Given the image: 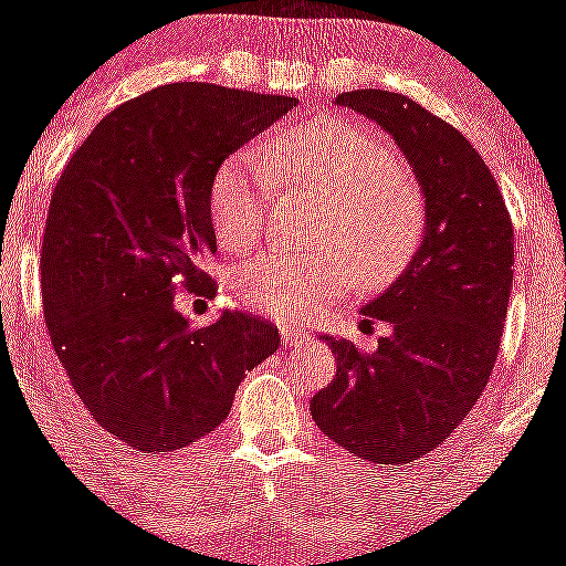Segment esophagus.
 <instances>
[{
	"mask_svg": "<svg viewBox=\"0 0 566 566\" xmlns=\"http://www.w3.org/2000/svg\"><path fill=\"white\" fill-rule=\"evenodd\" d=\"M308 333L306 331H282V342L287 349H301L303 344H308Z\"/></svg>",
	"mask_w": 566,
	"mask_h": 566,
	"instance_id": "1",
	"label": "esophagus"
}]
</instances>
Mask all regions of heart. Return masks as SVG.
I'll return each mask as SVG.
<instances>
[{
    "instance_id": "heart-1",
    "label": "heart",
    "mask_w": 566,
    "mask_h": 566,
    "mask_svg": "<svg viewBox=\"0 0 566 566\" xmlns=\"http://www.w3.org/2000/svg\"><path fill=\"white\" fill-rule=\"evenodd\" d=\"M279 184L317 195L312 247L317 254H268L238 268L235 298L273 319L314 317L353 282L382 287L420 247L426 200L382 140L347 122H314L263 143ZM273 176L252 159L222 163L211 181V222L219 247L247 252L265 228Z\"/></svg>"
}]
</instances>
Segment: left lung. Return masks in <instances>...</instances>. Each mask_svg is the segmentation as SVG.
<instances>
[{
	"label": "left lung",
	"mask_w": 566,
	"mask_h": 566,
	"mask_svg": "<svg viewBox=\"0 0 566 566\" xmlns=\"http://www.w3.org/2000/svg\"><path fill=\"white\" fill-rule=\"evenodd\" d=\"M377 122L401 148L426 198V230L401 276L363 306V325L390 323L374 353L325 338L336 377L312 418L336 444L374 463L418 461L483 396L513 290L515 238L499 184L474 146L396 92L336 99Z\"/></svg>",
	"instance_id": "left-lung-1"
}]
</instances>
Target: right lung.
Returning <instances> with one entry per match:
<instances>
[{
	"label": "right lung",
	"mask_w": 566,
	"mask_h": 566,
	"mask_svg": "<svg viewBox=\"0 0 566 566\" xmlns=\"http://www.w3.org/2000/svg\"><path fill=\"white\" fill-rule=\"evenodd\" d=\"M295 97L168 83L111 111L53 189L40 284L53 349L105 431L174 453L222 423L279 331L224 312L195 328L178 290L211 298V181Z\"/></svg>",
	"instance_id": "1"
}]
</instances>
